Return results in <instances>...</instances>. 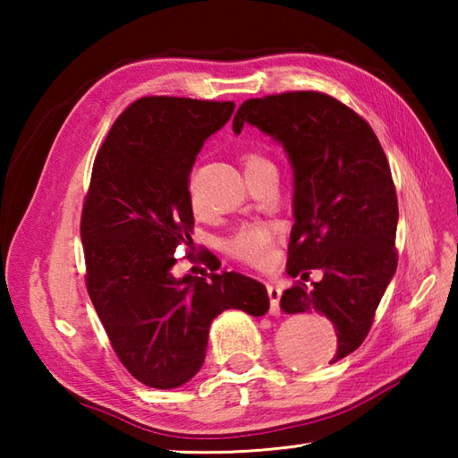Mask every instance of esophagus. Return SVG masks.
<instances>
[{
  "label": "esophagus",
  "mask_w": 458,
  "mask_h": 458,
  "mask_svg": "<svg viewBox=\"0 0 458 458\" xmlns=\"http://www.w3.org/2000/svg\"><path fill=\"white\" fill-rule=\"evenodd\" d=\"M267 295H269V313L279 315V299H281V289L277 285H267Z\"/></svg>",
  "instance_id": "esophagus-1"
}]
</instances>
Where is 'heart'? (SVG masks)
Here are the masks:
<instances>
[{
  "label": "heart",
  "mask_w": 458,
  "mask_h": 458,
  "mask_svg": "<svg viewBox=\"0 0 458 458\" xmlns=\"http://www.w3.org/2000/svg\"><path fill=\"white\" fill-rule=\"evenodd\" d=\"M244 169L251 171L258 167H274L266 155L261 153H246L244 157ZM191 204L192 208L197 210V200L191 194ZM274 246H276V226L266 222H251V224H242L240 228H236L226 240V250L230 256H234L236 259L246 261L250 266H258L264 267L267 266L271 259H274Z\"/></svg>",
  "instance_id": "1"
}]
</instances>
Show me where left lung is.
Returning <instances> with one entry per match:
<instances>
[{
  "label": "left lung",
  "mask_w": 458,
  "mask_h": 458,
  "mask_svg": "<svg viewBox=\"0 0 458 458\" xmlns=\"http://www.w3.org/2000/svg\"><path fill=\"white\" fill-rule=\"evenodd\" d=\"M251 123L276 138L295 173L285 313H318L336 328L330 364L364 343L397 267V197L390 163L369 123L346 104L315 90L251 98L234 115V131Z\"/></svg>",
  "instance_id": "8db88e82"
}]
</instances>
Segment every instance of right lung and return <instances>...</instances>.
Segmentation results:
<instances>
[{
	"label": "right lung",
	"mask_w": 458,
	"mask_h": 458,
	"mask_svg": "<svg viewBox=\"0 0 458 458\" xmlns=\"http://www.w3.org/2000/svg\"><path fill=\"white\" fill-rule=\"evenodd\" d=\"M232 112L234 102L145 96L120 114L94 159L81 216L86 289L123 368L157 390L199 372L222 310L269 309L266 287L236 271L171 274L174 250L192 246L194 159ZM187 258L208 267L214 259L208 250Z\"/></svg>",
	"instance_id": "right-lung-1"
}]
</instances>
